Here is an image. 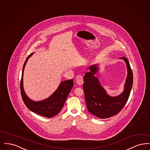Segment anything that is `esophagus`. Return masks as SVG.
<instances>
[{
  "label": "esophagus",
  "instance_id": "obj_1",
  "mask_svg": "<svg viewBox=\"0 0 150 150\" xmlns=\"http://www.w3.org/2000/svg\"><path fill=\"white\" fill-rule=\"evenodd\" d=\"M76 83L80 86V85H82L84 83V81H83V78L81 75H78L76 76Z\"/></svg>",
  "mask_w": 150,
  "mask_h": 150
}]
</instances>
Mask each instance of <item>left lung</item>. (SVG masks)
I'll return each mask as SVG.
<instances>
[{
  "mask_svg": "<svg viewBox=\"0 0 150 150\" xmlns=\"http://www.w3.org/2000/svg\"><path fill=\"white\" fill-rule=\"evenodd\" d=\"M126 62L128 76L124 86V91L121 94L111 97L100 86L98 79L95 76L98 71L97 64L89 67V71L84 76L83 89L86 105L88 111L100 119H106L117 114L124 107L128 100L133 82V72L128 59L121 57Z\"/></svg>",
  "mask_w": 150,
  "mask_h": 150,
  "instance_id": "1",
  "label": "left lung"
}]
</instances>
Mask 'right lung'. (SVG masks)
Listing matches in <instances>:
<instances>
[{
    "label": "right lung",
    "instance_id": "add662e5",
    "mask_svg": "<svg viewBox=\"0 0 150 150\" xmlns=\"http://www.w3.org/2000/svg\"><path fill=\"white\" fill-rule=\"evenodd\" d=\"M33 54V53H31L27 57L23 66L20 83L22 98L26 107L30 111L42 116L50 118L58 114L62 110L67 96L73 87L74 81L72 79L62 81L55 92L46 100L39 102H35L30 100L26 95L23 88V73L25 64Z\"/></svg>",
    "mask_w": 150,
    "mask_h": 150
}]
</instances>
